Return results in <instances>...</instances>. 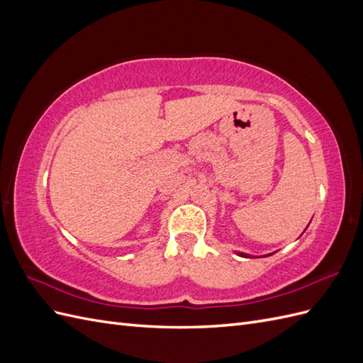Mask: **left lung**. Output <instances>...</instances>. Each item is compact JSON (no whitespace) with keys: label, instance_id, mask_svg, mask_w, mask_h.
<instances>
[{"label":"left lung","instance_id":"left-lung-1","mask_svg":"<svg viewBox=\"0 0 363 363\" xmlns=\"http://www.w3.org/2000/svg\"><path fill=\"white\" fill-rule=\"evenodd\" d=\"M238 256H240V257H251L250 255H245V252H238ZM269 256V255H268Z\"/></svg>","mask_w":363,"mask_h":363}]
</instances>
